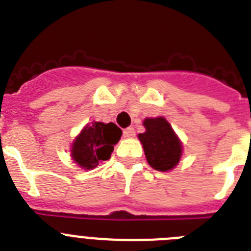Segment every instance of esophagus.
Instances as JSON below:
<instances>
[{
  "label": "esophagus",
  "mask_w": 251,
  "mask_h": 251,
  "mask_svg": "<svg viewBox=\"0 0 251 251\" xmlns=\"http://www.w3.org/2000/svg\"><path fill=\"white\" fill-rule=\"evenodd\" d=\"M136 136V130L133 128H127V129L123 130V137L124 138H130V137Z\"/></svg>",
  "instance_id": "1"
}]
</instances>
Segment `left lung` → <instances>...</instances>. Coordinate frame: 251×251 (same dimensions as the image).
<instances>
[{
    "label": "left lung",
    "mask_w": 251,
    "mask_h": 251,
    "mask_svg": "<svg viewBox=\"0 0 251 251\" xmlns=\"http://www.w3.org/2000/svg\"><path fill=\"white\" fill-rule=\"evenodd\" d=\"M146 132L138 136L146 158L157 171H170L178 163L182 153L181 142L165 118H147L143 122Z\"/></svg>",
    "instance_id": "1"
}]
</instances>
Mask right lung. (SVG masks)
<instances>
[{"mask_svg":"<svg viewBox=\"0 0 251 251\" xmlns=\"http://www.w3.org/2000/svg\"><path fill=\"white\" fill-rule=\"evenodd\" d=\"M121 136L122 129L114 123L93 122L74 141L73 158L84 170L95 168L101 161L110 158L114 145L118 143Z\"/></svg>","mask_w":251,"mask_h":251,"instance_id":"add662e5","label":"right lung"}]
</instances>
